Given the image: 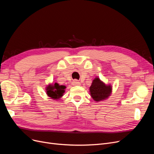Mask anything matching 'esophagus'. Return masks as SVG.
Here are the masks:
<instances>
[{"instance_id":"esophagus-1","label":"esophagus","mask_w":154,"mask_h":154,"mask_svg":"<svg viewBox=\"0 0 154 154\" xmlns=\"http://www.w3.org/2000/svg\"><path fill=\"white\" fill-rule=\"evenodd\" d=\"M72 84L74 85H80V82H79L78 80H74V81L72 82Z\"/></svg>"}]
</instances>
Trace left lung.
Segmentation results:
<instances>
[{
  "label": "left lung",
  "mask_w": 154,
  "mask_h": 154,
  "mask_svg": "<svg viewBox=\"0 0 154 154\" xmlns=\"http://www.w3.org/2000/svg\"><path fill=\"white\" fill-rule=\"evenodd\" d=\"M90 92L92 99L96 102H99L109 97L112 92V87L110 85L105 84L99 78L96 77L90 87Z\"/></svg>",
  "instance_id": "left-lung-1"
}]
</instances>
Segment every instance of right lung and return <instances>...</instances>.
Listing matches in <instances>:
<instances>
[{
    "label": "right lung",
    "mask_w": 154,
    "mask_h": 154,
    "mask_svg": "<svg viewBox=\"0 0 154 154\" xmlns=\"http://www.w3.org/2000/svg\"><path fill=\"white\" fill-rule=\"evenodd\" d=\"M66 88V86L60 85L57 83H55L52 85L50 84L46 87L47 94L51 99L57 100L63 96V94L65 92L64 89Z\"/></svg>",
    "instance_id": "1"
}]
</instances>
